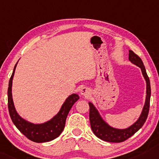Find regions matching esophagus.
<instances>
[{
	"instance_id": "esophagus-1",
	"label": "esophagus",
	"mask_w": 159,
	"mask_h": 159,
	"mask_svg": "<svg viewBox=\"0 0 159 159\" xmlns=\"http://www.w3.org/2000/svg\"><path fill=\"white\" fill-rule=\"evenodd\" d=\"M80 94L84 96L85 97H88L90 95V89L87 87H84L80 90Z\"/></svg>"
}]
</instances>
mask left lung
Instances as JSON below:
<instances>
[{
  "label": "left lung",
  "mask_w": 159,
  "mask_h": 159,
  "mask_svg": "<svg viewBox=\"0 0 159 159\" xmlns=\"http://www.w3.org/2000/svg\"><path fill=\"white\" fill-rule=\"evenodd\" d=\"M129 60L132 63L139 67L141 69L143 75L146 81V102L143 109L141 115L138 120L131 126L125 129H117L109 126V125L102 119L99 111L91 102H89V120H90L91 127L93 133L97 138H100L104 141L110 143H121L123 142L132 135H133L136 132H138L143 127L146 122L148 117L150 107V99H151V84L150 80L148 76L146 68L142 60L139 56L132 50H129Z\"/></svg>",
  "instance_id": "1"
}]
</instances>
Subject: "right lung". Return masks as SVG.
<instances>
[{"label":"right lung","mask_w":159,"mask_h":159,"mask_svg":"<svg viewBox=\"0 0 159 159\" xmlns=\"http://www.w3.org/2000/svg\"><path fill=\"white\" fill-rule=\"evenodd\" d=\"M17 63L15 65L8 84V107L10 117L17 129L28 139L36 143L51 141L57 138L63 130L67 116L74 103L79 99V95L73 93L69 96L62 104L59 112L49 121L42 124H34L26 121L17 113L12 98V82Z\"/></svg>","instance_id":"add662e5"}]
</instances>
